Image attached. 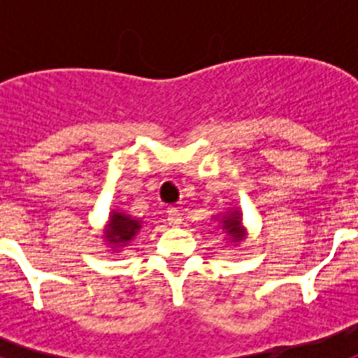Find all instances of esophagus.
<instances>
[{
	"label": "esophagus",
	"instance_id": "esophagus-1",
	"mask_svg": "<svg viewBox=\"0 0 358 358\" xmlns=\"http://www.w3.org/2000/svg\"><path fill=\"white\" fill-rule=\"evenodd\" d=\"M167 221H169V224H173V227H178V224L182 223V213H180L178 208H169Z\"/></svg>",
	"mask_w": 358,
	"mask_h": 358
}]
</instances>
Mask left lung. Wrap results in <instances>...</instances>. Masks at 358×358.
I'll return each instance as SVG.
<instances>
[{
  "instance_id": "1",
  "label": "left lung",
  "mask_w": 358,
  "mask_h": 358,
  "mask_svg": "<svg viewBox=\"0 0 358 358\" xmlns=\"http://www.w3.org/2000/svg\"><path fill=\"white\" fill-rule=\"evenodd\" d=\"M215 221H219L221 229L229 238V243L238 245L247 238V229L243 227V213L239 212L238 208H230L224 213L215 215Z\"/></svg>"
}]
</instances>
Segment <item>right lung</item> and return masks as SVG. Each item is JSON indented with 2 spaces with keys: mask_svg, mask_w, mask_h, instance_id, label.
Segmentation results:
<instances>
[{
  "mask_svg": "<svg viewBox=\"0 0 358 358\" xmlns=\"http://www.w3.org/2000/svg\"><path fill=\"white\" fill-rule=\"evenodd\" d=\"M141 229H143L141 219L131 217L129 213L122 212V210H111L108 223L103 227L102 238L113 252H120L137 236Z\"/></svg>",
  "mask_w": 358,
  "mask_h": 358,
  "instance_id": "1",
  "label": "right lung"
}]
</instances>
